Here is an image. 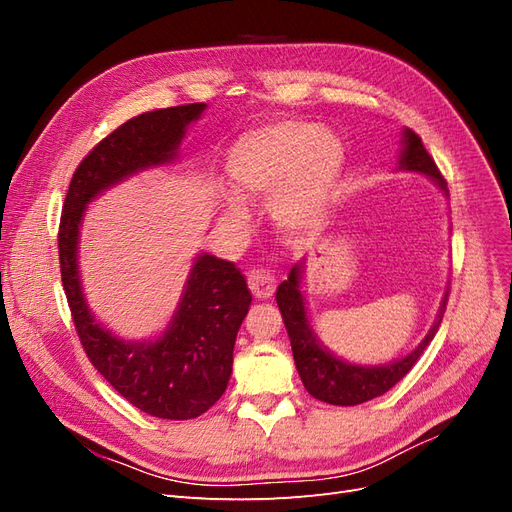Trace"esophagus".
<instances>
[{"instance_id":"1","label":"esophagus","mask_w":512,"mask_h":512,"mask_svg":"<svg viewBox=\"0 0 512 512\" xmlns=\"http://www.w3.org/2000/svg\"><path fill=\"white\" fill-rule=\"evenodd\" d=\"M247 284L256 299H269L275 292V275L269 269H252L247 273Z\"/></svg>"}]
</instances>
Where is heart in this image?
I'll return each mask as SVG.
<instances>
[{
  "label": "heart",
  "mask_w": 512,
  "mask_h": 512,
  "mask_svg": "<svg viewBox=\"0 0 512 512\" xmlns=\"http://www.w3.org/2000/svg\"><path fill=\"white\" fill-rule=\"evenodd\" d=\"M346 162L344 143L307 121H273L245 132L230 147L226 177L237 198L224 203V220L245 228L250 213L240 203L271 200L275 224L286 232L318 226L337 190Z\"/></svg>",
  "instance_id": "heart-1"
}]
</instances>
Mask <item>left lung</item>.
Instances as JSON below:
<instances>
[{"label": "left lung", "mask_w": 512, "mask_h": 512, "mask_svg": "<svg viewBox=\"0 0 512 512\" xmlns=\"http://www.w3.org/2000/svg\"><path fill=\"white\" fill-rule=\"evenodd\" d=\"M404 149H401L399 168L401 170H412V173L427 175L438 188L446 194V181L440 175V170L433 162V158L423 147L421 136L414 134L412 130H404ZM301 275H303V260L297 262L288 273V280H284L275 292L277 307H280L286 331L290 337L294 365H297L299 376L303 380L305 391L324 401V404L333 406H359L365 401L384 395L389 389L404 378L412 365L418 361V356L429 346V342L436 335L444 309H446V297L440 307V314L433 322V327L425 335V339L418 344L404 359L393 361L389 365H352L348 361L337 359L327 348L320 344L314 329L309 327L307 320V309H305V297L301 292Z\"/></svg>", "instance_id": "left-lung-1"}]
</instances>
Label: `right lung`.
I'll return each instance as SVG.
<instances>
[{"label": "right lung", "mask_w": 512, "mask_h": 512, "mask_svg": "<svg viewBox=\"0 0 512 512\" xmlns=\"http://www.w3.org/2000/svg\"><path fill=\"white\" fill-rule=\"evenodd\" d=\"M207 104L149 111L108 134L74 170L59 224L61 282L81 344L106 382L132 406L168 421H188L218 401L232 374V350L252 292L228 260L198 254L166 331L128 342L96 320L79 273V235L87 205L151 166L177 160L185 130Z\"/></svg>", "instance_id": "add662e5"}]
</instances>
